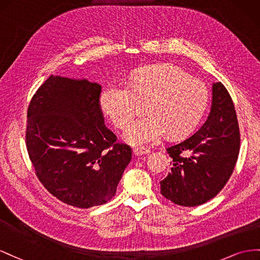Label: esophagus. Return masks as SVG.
<instances>
[{"mask_svg":"<svg viewBox=\"0 0 260 260\" xmlns=\"http://www.w3.org/2000/svg\"><path fill=\"white\" fill-rule=\"evenodd\" d=\"M149 152H150V150H148V149H143V148H135V149L133 150V153H134L135 155H137V157H139V155L148 154Z\"/></svg>","mask_w":260,"mask_h":260,"instance_id":"1","label":"esophagus"}]
</instances>
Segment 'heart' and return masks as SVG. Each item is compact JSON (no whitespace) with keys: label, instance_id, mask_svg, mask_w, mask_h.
<instances>
[{"label":"heart","instance_id":"obj_1","mask_svg":"<svg viewBox=\"0 0 260 260\" xmlns=\"http://www.w3.org/2000/svg\"><path fill=\"white\" fill-rule=\"evenodd\" d=\"M209 90L202 79L189 76L172 64H159L137 71L129 85L113 83L103 89L100 106L117 128L134 117L140 103H147V117L127 126L123 139L132 146H150L167 134L181 138L194 131L206 112Z\"/></svg>","mask_w":260,"mask_h":260}]
</instances>
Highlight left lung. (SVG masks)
Instances as JSON below:
<instances>
[{"label":"left lung","instance_id":"1","mask_svg":"<svg viewBox=\"0 0 260 260\" xmlns=\"http://www.w3.org/2000/svg\"><path fill=\"white\" fill-rule=\"evenodd\" d=\"M240 129L231 95L212 84L210 113L194 135L167 148L171 172L160 182L161 194L174 204L195 207L216 196L231 176L240 152Z\"/></svg>","mask_w":260,"mask_h":260}]
</instances>
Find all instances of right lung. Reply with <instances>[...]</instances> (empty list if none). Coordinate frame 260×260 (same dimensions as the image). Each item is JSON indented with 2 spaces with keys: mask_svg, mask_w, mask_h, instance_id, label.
<instances>
[{
  "mask_svg": "<svg viewBox=\"0 0 260 260\" xmlns=\"http://www.w3.org/2000/svg\"><path fill=\"white\" fill-rule=\"evenodd\" d=\"M101 86L51 75L28 107L26 143L37 176L63 203L90 208L112 198L131 147L105 124Z\"/></svg>",
  "mask_w": 260,
  "mask_h": 260,
  "instance_id": "add662e5",
  "label": "right lung"
}]
</instances>
